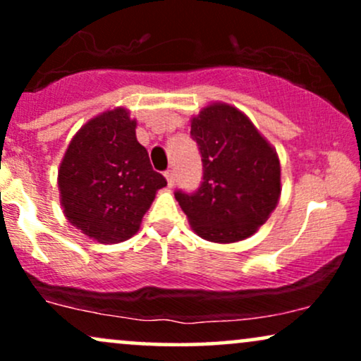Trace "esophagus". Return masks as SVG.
Instances as JSON below:
<instances>
[{"mask_svg":"<svg viewBox=\"0 0 361 361\" xmlns=\"http://www.w3.org/2000/svg\"><path fill=\"white\" fill-rule=\"evenodd\" d=\"M164 176H166V180H168V186L175 185V171H173V169H168V171H164Z\"/></svg>","mask_w":361,"mask_h":361,"instance_id":"esophagus-1","label":"esophagus"}]
</instances>
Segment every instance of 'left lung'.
<instances>
[{"instance_id":"8db88e82","label":"left lung","mask_w":361,"mask_h":361,"mask_svg":"<svg viewBox=\"0 0 361 361\" xmlns=\"http://www.w3.org/2000/svg\"><path fill=\"white\" fill-rule=\"evenodd\" d=\"M202 156V183L175 197L193 231L214 243L250 238L268 221L280 197V161L246 115L210 105L192 120Z\"/></svg>"}]
</instances>
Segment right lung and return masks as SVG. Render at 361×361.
<instances>
[{
    "mask_svg": "<svg viewBox=\"0 0 361 361\" xmlns=\"http://www.w3.org/2000/svg\"><path fill=\"white\" fill-rule=\"evenodd\" d=\"M166 178L152 169L126 109L105 111L74 135L59 168L68 221L98 243H122L139 231Z\"/></svg>",
    "mask_w": 361,
    "mask_h": 361,
    "instance_id": "1",
    "label": "right lung"
}]
</instances>
